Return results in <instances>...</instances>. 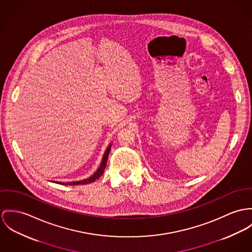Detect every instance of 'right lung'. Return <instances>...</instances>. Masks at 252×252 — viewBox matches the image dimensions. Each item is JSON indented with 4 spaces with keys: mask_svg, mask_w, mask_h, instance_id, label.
<instances>
[{
    "mask_svg": "<svg viewBox=\"0 0 252 252\" xmlns=\"http://www.w3.org/2000/svg\"><path fill=\"white\" fill-rule=\"evenodd\" d=\"M111 147H112V143L109 144V146L107 147V149L105 150L104 152V155L102 156V159H101V162L99 164V167L97 168V171L95 172V174H93V175H91L90 177L86 178V179H83V180H79V181H73V182H57L58 184H62V185H81V184H88V183H92L94 182L95 180H97V178L103 174L104 172V169H105V166H106V163H107V159H108V155L110 153V150H111Z\"/></svg>",
    "mask_w": 252,
    "mask_h": 252,
    "instance_id": "add662e5",
    "label": "right lung"
}]
</instances>
